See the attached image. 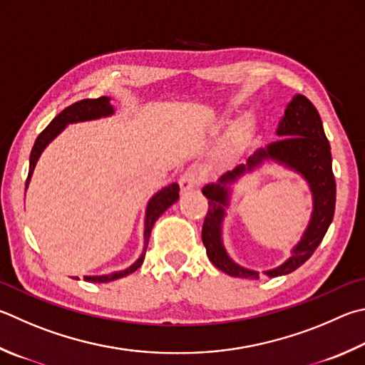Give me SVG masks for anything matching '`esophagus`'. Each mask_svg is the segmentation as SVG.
Instances as JSON below:
<instances>
[{
  "label": "esophagus",
  "instance_id": "1",
  "mask_svg": "<svg viewBox=\"0 0 365 365\" xmlns=\"http://www.w3.org/2000/svg\"><path fill=\"white\" fill-rule=\"evenodd\" d=\"M178 185H180V190L183 191H191L197 188L201 185V177L197 175V172L195 170H187L183 172V174L180 175V178H178Z\"/></svg>",
  "mask_w": 365,
  "mask_h": 365
}]
</instances>
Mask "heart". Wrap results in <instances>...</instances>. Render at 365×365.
<instances>
[{
    "instance_id": "obj_1",
    "label": "heart",
    "mask_w": 365,
    "mask_h": 365,
    "mask_svg": "<svg viewBox=\"0 0 365 365\" xmlns=\"http://www.w3.org/2000/svg\"><path fill=\"white\" fill-rule=\"evenodd\" d=\"M244 130H246V124L241 123V124H237V125H236L233 134H235V137H240V135H242V134H244Z\"/></svg>"
}]
</instances>
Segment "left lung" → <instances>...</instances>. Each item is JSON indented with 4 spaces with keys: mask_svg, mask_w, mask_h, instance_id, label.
I'll return each mask as SVG.
<instances>
[{
    "mask_svg": "<svg viewBox=\"0 0 365 365\" xmlns=\"http://www.w3.org/2000/svg\"><path fill=\"white\" fill-rule=\"evenodd\" d=\"M276 142L258 148L246 163L225 172L215 183H207L202 195L209 200V210L202 225V244L209 260L223 273L242 279H258V271L237 264L225 249L223 222L230 207L233 185L241 177L262 168L264 163H276L300 175L308 183L313 197V212L307 230L303 231L290 257L279 267L263 271L268 277L284 276L295 271L314 254L332 223L335 212L336 185L332 172V155L321 116L307 97L297 94L287 103L284 116L277 124Z\"/></svg>",
    "mask_w": 365,
    "mask_h": 365,
    "instance_id": "obj_1",
    "label": "left lung"
}]
</instances>
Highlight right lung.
<instances>
[{"label":"right lung","instance_id":"1","mask_svg":"<svg viewBox=\"0 0 365 365\" xmlns=\"http://www.w3.org/2000/svg\"><path fill=\"white\" fill-rule=\"evenodd\" d=\"M110 101L111 98L105 97V96L98 97V98H86V101H79L76 103L70 105V107L65 108L62 113H58L54 119H52L48 128H46L41 134L38 135V138L35 140V145H33V148H31L29 177H26L25 190L29 188L33 170H35L39 156L43 155L46 147H48V145L54 140V138L61 134V132L67 128L68 124L94 121V119H101V118H107V116L113 115L115 108ZM178 191H180L178 183H172V185H169V187H164L163 190H160L158 193H155L150 197L147 209H145L143 250H142L140 257H138L137 260L130 264V267L119 269V271H113V273H108V274H102V276H84V279L88 282H110V281L119 279V277H124L130 273H134L137 268H140L143 263V258H145V252H147V247H148V241H150L151 230H153V225L158 218H160L164 212L170 207L172 204L177 202Z\"/></svg>","mask_w":365,"mask_h":365}]
</instances>
